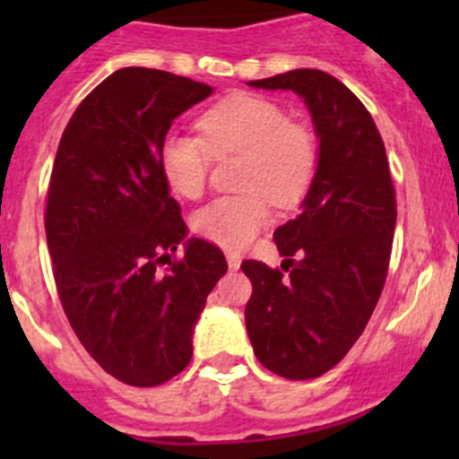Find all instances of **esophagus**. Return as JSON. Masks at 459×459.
<instances>
[{"label":"esophagus","mask_w":459,"mask_h":459,"mask_svg":"<svg viewBox=\"0 0 459 459\" xmlns=\"http://www.w3.org/2000/svg\"><path fill=\"white\" fill-rule=\"evenodd\" d=\"M226 262H229L230 271H238L239 264H242V257H239L238 253H226Z\"/></svg>","instance_id":"obj_1"}]
</instances>
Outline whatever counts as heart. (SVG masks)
Returning <instances> with one entry per match:
<instances>
[{
  "label": "heart",
  "mask_w": 459,
  "mask_h": 459,
  "mask_svg": "<svg viewBox=\"0 0 459 459\" xmlns=\"http://www.w3.org/2000/svg\"><path fill=\"white\" fill-rule=\"evenodd\" d=\"M202 137L169 133L160 146L164 179L178 195L197 197L212 157L242 155L239 195H221L195 212V230L229 251L247 247L280 206L302 200L317 169V140L307 126L289 122L280 104L257 95H233L200 119Z\"/></svg>",
  "instance_id": "heart-1"
}]
</instances>
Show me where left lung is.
Returning a JSON list of instances; mask_svg holds the SVG:
<instances>
[{
    "label": "left lung",
    "instance_id": "8db88e82",
    "mask_svg": "<svg viewBox=\"0 0 459 459\" xmlns=\"http://www.w3.org/2000/svg\"><path fill=\"white\" fill-rule=\"evenodd\" d=\"M248 86L302 97L319 142L299 215L273 235L290 275L242 264L253 284L248 340L268 371L319 377L362 335L386 281L397 217L386 151L371 113L328 73L298 68Z\"/></svg>",
    "mask_w": 459,
    "mask_h": 459
}]
</instances>
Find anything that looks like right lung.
Here are the masks:
<instances>
[{
  "mask_svg": "<svg viewBox=\"0 0 459 459\" xmlns=\"http://www.w3.org/2000/svg\"><path fill=\"white\" fill-rule=\"evenodd\" d=\"M211 92L155 68L115 71L77 106L55 155L44 220L59 299L91 358L131 386L188 367L193 328L229 271L215 244L186 238L160 166L173 119ZM179 243L185 255L170 260Z\"/></svg>",
  "mask_w": 459,
  "mask_h": 459,
  "instance_id": "right-lung-1",
  "label": "right lung"
}]
</instances>
